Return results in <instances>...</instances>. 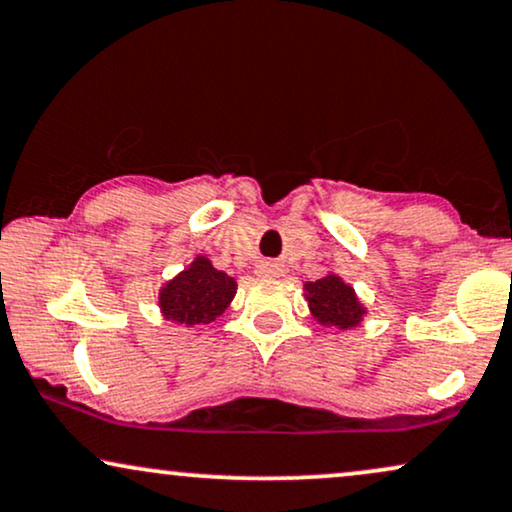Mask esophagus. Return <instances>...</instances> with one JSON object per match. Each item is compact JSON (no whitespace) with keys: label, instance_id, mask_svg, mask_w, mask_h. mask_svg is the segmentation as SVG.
<instances>
[{"label":"esophagus","instance_id":"esophagus-1","mask_svg":"<svg viewBox=\"0 0 512 512\" xmlns=\"http://www.w3.org/2000/svg\"><path fill=\"white\" fill-rule=\"evenodd\" d=\"M257 271H260L262 276H278L281 274V267H278L276 262H262L260 267H257Z\"/></svg>","mask_w":512,"mask_h":512}]
</instances>
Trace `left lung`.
Masks as SVG:
<instances>
[{
  "label": "left lung",
  "mask_w": 512,
  "mask_h": 512,
  "mask_svg": "<svg viewBox=\"0 0 512 512\" xmlns=\"http://www.w3.org/2000/svg\"><path fill=\"white\" fill-rule=\"evenodd\" d=\"M304 290H307L309 309L323 326L352 328L364 316V307L359 304L354 290L338 276L331 274L319 281H309Z\"/></svg>",
  "instance_id": "obj_1"
}]
</instances>
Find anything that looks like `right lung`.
I'll use <instances>...</instances> for the list:
<instances>
[{"label":"right lung","mask_w":512,"mask_h":512,"mask_svg":"<svg viewBox=\"0 0 512 512\" xmlns=\"http://www.w3.org/2000/svg\"><path fill=\"white\" fill-rule=\"evenodd\" d=\"M236 295V281L212 267L208 257H196L189 269L160 290L165 319L198 326L215 321Z\"/></svg>","instance_id":"right-lung-1"}]
</instances>
